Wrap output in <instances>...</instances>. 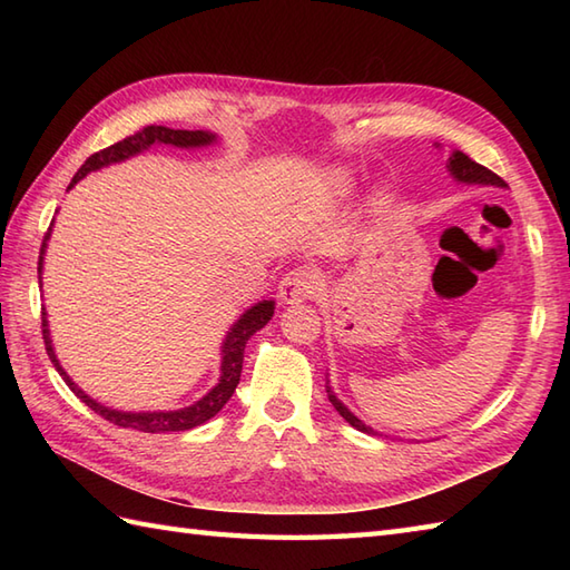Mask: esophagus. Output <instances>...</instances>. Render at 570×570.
Masks as SVG:
<instances>
[{
	"instance_id": "1",
	"label": "esophagus",
	"mask_w": 570,
	"mask_h": 570,
	"mask_svg": "<svg viewBox=\"0 0 570 570\" xmlns=\"http://www.w3.org/2000/svg\"><path fill=\"white\" fill-rule=\"evenodd\" d=\"M321 286L323 282L316 272L294 269L282 278V284H278V298H282V304H304V301L321 292Z\"/></svg>"
}]
</instances>
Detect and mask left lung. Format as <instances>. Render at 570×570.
Returning a JSON list of instances; mask_svg holds the SVG:
<instances>
[{"mask_svg":"<svg viewBox=\"0 0 570 570\" xmlns=\"http://www.w3.org/2000/svg\"><path fill=\"white\" fill-rule=\"evenodd\" d=\"M445 168H448V174H451L458 184H468V186H494V188H507V184L504 180L498 176V174H492L490 168H485V166H480V164H475L470 159V156H465L463 151H453L451 156H448V164H445ZM325 392H328V399H331V404L335 406V411L337 414H341L350 426L353 429H357V431H362V433H377L374 431L372 426H367L365 421L362 419H357L353 411H350L341 399L335 396V392L331 390V384L325 382Z\"/></svg>","mask_w":570,"mask_h":570,"instance_id":"8db88e82","label":"left lung"}]
</instances>
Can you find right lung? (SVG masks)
<instances>
[{"instance_id":"obj_1","label":"right lung","mask_w":570,"mask_h":570,"mask_svg":"<svg viewBox=\"0 0 570 570\" xmlns=\"http://www.w3.org/2000/svg\"><path fill=\"white\" fill-rule=\"evenodd\" d=\"M217 137L213 131H203V129H168V127H144L137 135H131L122 141L112 144V147H107L98 154H92L88 161L80 166V171L72 176L68 190L88 176L90 171H100L105 166H112L119 161H127L131 156H137L141 151L151 149L154 144H168V147H176V149H200V147H210L215 144ZM51 227H48V233L43 237V245H41V254H39V286H41V272H43V254L48 247V239H51ZM274 301H259V304H254L252 308H247L242 316L233 323V328L227 331L223 347H220V380L213 386V390L200 396L198 402H193L190 406L184 409H174V411H119L112 406H105L100 404L98 399H92L85 394L80 386L68 377V372L60 367V362L56 357V350H53V341H51V331H48V313L46 308L41 311V328H43V343H46V353L51 357L53 367L58 370L60 377L70 386V392L76 394L80 402H85V406H90L95 414H100L102 419H107L115 426H122V429H135L141 433H171V431H188V429H196L200 423L210 421L217 411H220L227 402L229 396L235 394V386L239 384V374H242V360H245V345L249 337L262 331L266 323L272 321L274 316Z\"/></svg>"}]
</instances>
